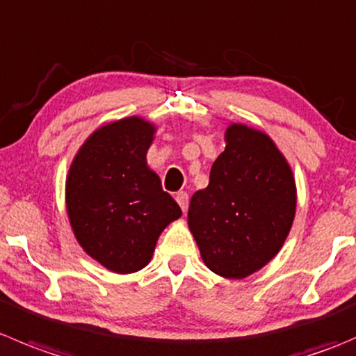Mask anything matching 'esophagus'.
<instances>
[{
  "mask_svg": "<svg viewBox=\"0 0 356 356\" xmlns=\"http://www.w3.org/2000/svg\"><path fill=\"white\" fill-rule=\"evenodd\" d=\"M175 200H177V203H179V207H181V209H182V212H186V210H188V203H189L188 193L179 191L177 195H175Z\"/></svg>",
  "mask_w": 356,
  "mask_h": 356,
  "instance_id": "1",
  "label": "esophagus"
}]
</instances>
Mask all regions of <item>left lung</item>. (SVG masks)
Listing matches in <instances>:
<instances>
[{
	"instance_id": "8db88e82",
	"label": "left lung",
	"mask_w": 356,
	"mask_h": 356,
	"mask_svg": "<svg viewBox=\"0 0 356 356\" xmlns=\"http://www.w3.org/2000/svg\"><path fill=\"white\" fill-rule=\"evenodd\" d=\"M210 182L193 195L188 224L210 271L241 280L284 247L298 189L287 158L262 130L231 123Z\"/></svg>"
}]
</instances>
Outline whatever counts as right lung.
Wrapping results in <instances>:
<instances>
[{
    "label": "right lung",
    "instance_id": "obj_1",
    "mask_svg": "<svg viewBox=\"0 0 356 356\" xmlns=\"http://www.w3.org/2000/svg\"><path fill=\"white\" fill-rule=\"evenodd\" d=\"M154 134L156 125L143 116L106 123L86 137L65 177L72 233L113 273L146 268L161 231L182 216L147 165Z\"/></svg>",
    "mask_w": 356,
    "mask_h": 356
}]
</instances>
